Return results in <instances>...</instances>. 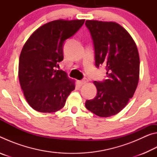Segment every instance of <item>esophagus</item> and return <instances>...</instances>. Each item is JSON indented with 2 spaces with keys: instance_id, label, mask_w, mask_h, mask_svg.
I'll return each mask as SVG.
<instances>
[{
  "instance_id": "1",
  "label": "esophagus",
  "mask_w": 157,
  "mask_h": 157,
  "mask_svg": "<svg viewBox=\"0 0 157 157\" xmlns=\"http://www.w3.org/2000/svg\"><path fill=\"white\" fill-rule=\"evenodd\" d=\"M88 82H89L88 79H87L86 78H84V79H82V80L79 81V84L80 85H83V84H85L86 83H87Z\"/></svg>"
}]
</instances>
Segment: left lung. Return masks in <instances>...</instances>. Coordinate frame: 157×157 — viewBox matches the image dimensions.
Wrapping results in <instances>:
<instances>
[{
	"label": "left lung",
	"mask_w": 157,
	"mask_h": 157,
	"mask_svg": "<svg viewBox=\"0 0 157 157\" xmlns=\"http://www.w3.org/2000/svg\"><path fill=\"white\" fill-rule=\"evenodd\" d=\"M95 50V66H105L107 78L94 81L97 95L85 107L100 117L116 115L127 105L139 79L140 59L134 39L125 29L112 21L86 20Z\"/></svg>",
	"instance_id": "8db88e82"
}]
</instances>
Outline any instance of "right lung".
<instances>
[{
    "label": "right lung",
    "instance_id": "1",
    "mask_svg": "<svg viewBox=\"0 0 157 157\" xmlns=\"http://www.w3.org/2000/svg\"><path fill=\"white\" fill-rule=\"evenodd\" d=\"M84 19L50 21L34 32L21 52L18 78L30 107L39 112L52 113L64 107L75 88V80L57 70L63 59V44L80 28Z\"/></svg>",
    "mask_w": 157,
    "mask_h": 157
}]
</instances>
